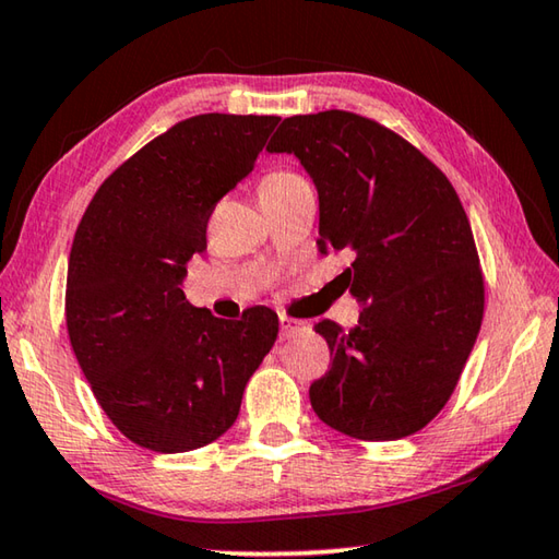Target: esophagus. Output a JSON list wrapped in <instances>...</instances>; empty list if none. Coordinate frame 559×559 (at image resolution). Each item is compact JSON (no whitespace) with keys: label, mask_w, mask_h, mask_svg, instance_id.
Wrapping results in <instances>:
<instances>
[{"label":"esophagus","mask_w":559,"mask_h":559,"mask_svg":"<svg viewBox=\"0 0 559 559\" xmlns=\"http://www.w3.org/2000/svg\"><path fill=\"white\" fill-rule=\"evenodd\" d=\"M281 335L283 337H290L293 333H298V330H306L308 323H302V320H296V318H288V316H281Z\"/></svg>","instance_id":"obj_1"}]
</instances>
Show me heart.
I'll return each mask as SVG.
<instances>
[{
    "label": "heart",
    "instance_id": "heart-1",
    "mask_svg": "<svg viewBox=\"0 0 559 559\" xmlns=\"http://www.w3.org/2000/svg\"><path fill=\"white\" fill-rule=\"evenodd\" d=\"M302 179L293 173H273L269 177H263L261 182V192H276V189H286L290 185H298Z\"/></svg>",
    "mask_w": 559,
    "mask_h": 559
}]
</instances>
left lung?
<instances>
[{
    "mask_svg": "<svg viewBox=\"0 0 559 559\" xmlns=\"http://www.w3.org/2000/svg\"><path fill=\"white\" fill-rule=\"evenodd\" d=\"M269 153L313 179L318 249L353 257L357 325L320 320L333 367L310 384L328 427L362 441L419 431L456 390L484 320V276L468 216L447 175L380 122L345 110L281 122Z\"/></svg>",
    "mask_w": 559,
    "mask_h": 559,
    "instance_id": "8db88e82",
    "label": "left lung"
}]
</instances>
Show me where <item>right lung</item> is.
Wrapping results in <instances>:
<instances>
[{"mask_svg":"<svg viewBox=\"0 0 559 559\" xmlns=\"http://www.w3.org/2000/svg\"><path fill=\"white\" fill-rule=\"evenodd\" d=\"M278 116L204 112L126 159L75 229L66 328L100 409L157 453L202 449L231 429L246 382L276 343L278 316L194 308L187 261L206 251L216 202L257 165Z\"/></svg>","mask_w":559,"mask_h":559,"instance_id":"right-lung-1","label":"right lung"}]
</instances>
